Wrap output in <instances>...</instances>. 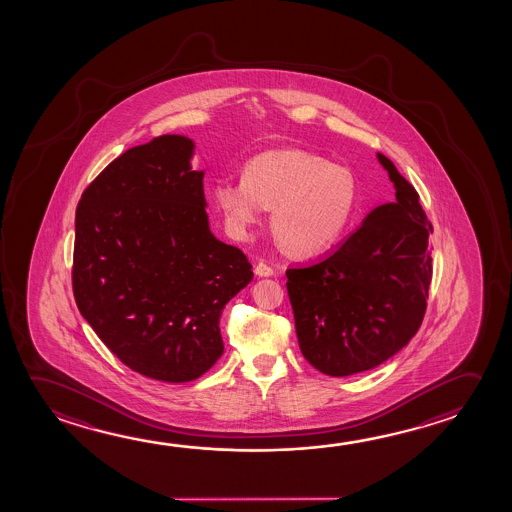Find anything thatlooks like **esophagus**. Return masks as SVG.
Wrapping results in <instances>:
<instances>
[{
	"label": "esophagus",
	"mask_w": 512,
	"mask_h": 512,
	"mask_svg": "<svg viewBox=\"0 0 512 512\" xmlns=\"http://www.w3.org/2000/svg\"><path fill=\"white\" fill-rule=\"evenodd\" d=\"M254 274L260 277H270L274 276V268L267 265L265 261H260L256 267H254Z\"/></svg>",
	"instance_id": "1"
}]
</instances>
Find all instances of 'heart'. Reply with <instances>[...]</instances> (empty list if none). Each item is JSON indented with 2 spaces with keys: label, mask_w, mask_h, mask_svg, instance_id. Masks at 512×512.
Here are the masks:
<instances>
[{
  "label": "heart",
  "mask_w": 512,
  "mask_h": 512,
  "mask_svg": "<svg viewBox=\"0 0 512 512\" xmlns=\"http://www.w3.org/2000/svg\"><path fill=\"white\" fill-rule=\"evenodd\" d=\"M213 197L226 226L247 238L260 224L263 208H272V231L293 254L324 251L340 238L354 217V174L297 147L268 149L252 156L242 181L222 179Z\"/></svg>",
  "instance_id": "heart-1"
}]
</instances>
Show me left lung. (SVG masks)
<instances>
[{
  "label": "left lung",
  "instance_id": "1",
  "mask_svg": "<svg viewBox=\"0 0 512 512\" xmlns=\"http://www.w3.org/2000/svg\"><path fill=\"white\" fill-rule=\"evenodd\" d=\"M377 158L397 201L370 211L322 260L286 270L302 356L333 377L372 370L397 354L427 309L432 224L413 185L390 158Z\"/></svg>",
  "mask_w": 512,
  "mask_h": 512
}]
</instances>
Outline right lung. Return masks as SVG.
Segmentation results:
<instances>
[{"mask_svg": "<svg viewBox=\"0 0 512 512\" xmlns=\"http://www.w3.org/2000/svg\"><path fill=\"white\" fill-rule=\"evenodd\" d=\"M192 155L181 135L131 147L76 208V306L124 365L156 381H194L215 365L222 309L252 279L244 252L210 231Z\"/></svg>", "mask_w": 512, "mask_h": 512, "instance_id": "right-lung-1", "label": "right lung"}]
</instances>
